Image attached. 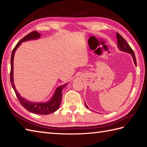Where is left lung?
<instances>
[{
  "label": "left lung",
  "mask_w": 147,
  "mask_h": 147,
  "mask_svg": "<svg viewBox=\"0 0 147 147\" xmlns=\"http://www.w3.org/2000/svg\"><path fill=\"white\" fill-rule=\"evenodd\" d=\"M117 40H118V47L119 49L120 50L122 51H124L126 53H128L131 54L132 56L133 60H134V63L136 65V66H137V62H136V56L134 54V51L132 50V49L131 48V47L129 46V45L127 43V42L125 40L121 35L119 34L118 32L117 33ZM86 107L87 109H88V107L87 106V105L86 104Z\"/></svg>",
  "instance_id": "left-lung-1"
}]
</instances>
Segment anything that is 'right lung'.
I'll list each match as a JSON object with an SVG mask.
<instances>
[{"label": "right lung", "mask_w": 147, "mask_h": 147, "mask_svg": "<svg viewBox=\"0 0 147 147\" xmlns=\"http://www.w3.org/2000/svg\"><path fill=\"white\" fill-rule=\"evenodd\" d=\"M41 34L38 33L37 31H33V32L29 33L27 35H26L24 37L22 38L21 40L16 44L15 47L13 48V51L11 53V70H10V82L12 85V88L14 90L15 94L18 99L20 104L23 105L24 107L29 112L31 113L40 114V115H48L52 113L59 109L60 104L61 103L62 100V90L64 88V87L67 85V84L62 85L57 88L54 94L51 98V99L47 102H40V103H34V102H31L28 101L24 98H23L20 96V94L16 90V88L13 83V58H14L15 53L16 49L21 45L22 42H26L30 40H35L37 39L40 37Z\"/></svg>", "instance_id": "right-lung-1"}]
</instances>
